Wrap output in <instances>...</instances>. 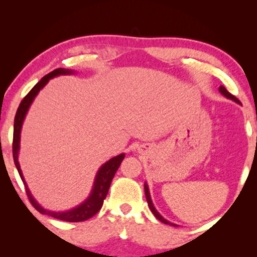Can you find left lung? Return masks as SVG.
Returning <instances> with one entry per match:
<instances>
[{
  "label": "left lung",
  "instance_id": "obj_1",
  "mask_svg": "<svg viewBox=\"0 0 257 257\" xmlns=\"http://www.w3.org/2000/svg\"><path fill=\"white\" fill-rule=\"evenodd\" d=\"M219 90H220V92L223 94V96H226L227 98H230V99H233V100H235V101H236V103H240V100H238V99H237V98H236V97H235V96H233V94H231V93H229V92H228V91H227L226 89H224V87H223V86H220V87H219ZM145 195H146V200H147V203H149V207H150L151 212H152V213L154 214V216H156L158 220H159V221H161V222H163V223H166V224H171V226H177V224H174V223H172V222H168V221H167V220H165V219H164V217H163V216H161V215H160V214L157 212V209H156V208H154V206H153V203H152V200H151V196H150V192H149V187H147V185H146V184H145Z\"/></svg>",
  "mask_w": 257,
  "mask_h": 257
}]
</instances>
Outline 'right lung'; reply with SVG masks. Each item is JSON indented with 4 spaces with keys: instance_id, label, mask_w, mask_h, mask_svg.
I'll return each mask as SVG.
<instances>
[{
    "instance_id": "right-lung-1",
    "label": "right lung",
    "mask_w": 257,
    "mask_h": 257,
    "mask_svg": "<svg viewBox=\"0 0 257 257\" xmlns=\"http://www.w3.org/2000/svg\"><path fill=\"white\" fill-rule=\"evenodd\" d=\"M69 73H73L70 70H64V69H55L54 71L48 73L47 76H44L40 82H38L36 85H35L33 89L29 91V93L27 94L26 97L23 98L22 101H21L19 108L16 111L15 115V121H14V137H13V157H14V163L16 165L17 171H19V174L21 179H22L24 186H26V192L28 195V199L31 202L35 208H36L38 212L42 214H47L49 216L55 217V219L62 220V221H68V222H80V221H85L90 217L99 212L101 206H103L104 199L106 198L108 188H110L111 181L113 179L115 172L120 166L122 159H124V154H119V156L112 158L111 160H108L107 163H105L103 166L99 168L98 171L96 180H94L93 189L91 192V195L86 199V201H84L82 205L77 207V208H73L71 210H68V212H50V210L44 209L43 207H41L38 203L35 201L33 195L30 194L29 189L27 187L26 181H24V178L22 175V171L20 168L19 160H17V156H19V150H20V135H21V127H22V122L24 120V117H26L28 108H29L30 104L33 103L34 98L36 97V94L40 92V90L43 87L45 84L49 82V79L52 78V77L58 76V75H69Z\"/></svg>"
}]
</instances>
